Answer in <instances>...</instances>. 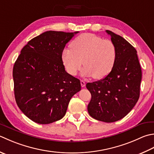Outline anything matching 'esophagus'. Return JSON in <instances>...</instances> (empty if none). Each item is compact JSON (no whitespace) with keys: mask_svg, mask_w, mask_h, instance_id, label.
I'll return each mask as SVG.
<instances>
[{"mask_svg":"<svg viewBox=\"0 0 154 154\" xmlns=\"http://www.w3.org/2000/svg\"><path fill=\"white\" fill-rule=\"evenodd\" d=\"M85 81H84L83 80H81V87H84L85 86Z\"/></svg>","mask_w":154,"mask_h":154,"instance_id":"1","label":"esophagus"}]
</instances>
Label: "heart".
Returning a JSON list of instances; mask_svg holds the SVG:
<instances>
[{
	"label": "heart",
	"mask_w": 154,
	"mask_h": 154,
	"mask_svg": "<svg viewBox=\"0 0 154 154\" xmlns=\"http://www.w3.org/2000/svg\"><path fill=\"white\" fill-rule=\"evenodd\" d=\"M116 57V47L112 41L85 33L75 39L71 49L63 51L61 58L69 74L76 75L83 64V75L99 79L112 70Z\"/></svg>",
	"instance_id": "1"
}]
</instances>
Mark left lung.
<instances>
[{
  "label": "left lung",
  "mask_w": 154,
  "mask_h": 154,
  "mask_svg": "<svg viewBox=\"0 0 154 154\" xmlns=\"http://www.w3.org/2000/svg\"><path fill=\"white\" fill-rule=\"evenodd\" d=\"M106 32L116 45V63L103 79L86 84L91 94L87 110L93 118L111 123L127 116L137 102L141 69L135 48L121 36Z\"/></svg>",
  "instance_id": "8db88e82"
}]
</instances>
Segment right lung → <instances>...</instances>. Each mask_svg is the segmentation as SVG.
<instances>
[{"instance_id":"add662e5","label":"right lung","mask_w":154,"mask_h":154,"mask_svg":"<svg viewBox=\"0 0 154 154\" xmlns=\"http://www.w3.org/2000/svg\"><path fill=\"white\" fill-rule=\"evenodd\" d=\"M79 32L49 31L32 38L15 61L13 77L18 107L32 121L49 124L65 116L79 79L66 72L62 52Z\"/></svg>"}]
</instances>
